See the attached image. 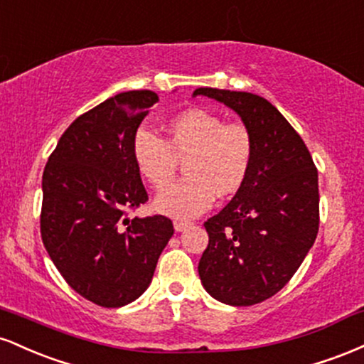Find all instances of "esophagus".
I'll return each instance as SVG.
<instances>
[{
	"mask_svg": "<svg viewBox=\"0 0 364 364\" xmlns=\"http://www.w3.org/2000/svg\"><path fill=\"white\" fill-rule=\"evenodd\" d=\"M174 229L176 231H185V229L188 228V223H185V220H174Z\"/></svg>",
	"mask_w": 364,
	"mask_h": 364,
	"instance_id": "1",
	"label": "esophagus"
}]
</instances>
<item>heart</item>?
I'll return each mask as SVG.
<instances>
[{"instance_id": "1", "label": "heart", "mask_w": 364, "mask_h": 364, "mask_svg": "<svg viewBox=\"0 0 364 364\" xmlns=\"http://www.w3.org/2000/svg\"><path fill=\"white\" fill-rule=\"evenodd\" d=\"M132 154L140 174L164 190L185 161L186 178L156 200V208L176 219H193L214 203L215 195H235L245 185L255 159V136L245 121H225L214 111L193 107L166 123V139L136 129Z\"/></svg>"}]
</instances>
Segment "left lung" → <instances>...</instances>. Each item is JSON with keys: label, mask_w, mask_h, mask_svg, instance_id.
I'll return each mask as SVG.
<instances>
[{"label": "left lung", "mask_w": 364, "mask_h": 364, "mask_svg": "<svg viewBox=\"0 0 364 364\" xmlns=\"http://www.w3.org/2000/svg\"><path fill=\"white\" fill-rule=\"evenodd\" d=\"M252 128L255 159L245 185L207 219L208 245L198 274L208 294L231 306L272 298L291 281L320 224L318 171L287 119L260 95L202 87Z\"/></svg>", "instance_id": "obj_1"}]
</instances>
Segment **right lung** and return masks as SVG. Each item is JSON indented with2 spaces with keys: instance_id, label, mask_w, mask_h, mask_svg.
Listing matches in <instances>:
<instances>
[{
  "instance_id": "obj_1",
  "label": "right lung",
  "mask_w": 364,
  "mask_h": 364,
  "mask_svg": "<svg viewBox=\"0 0 364 364\" xmlns=\"http://www.w3.org/2000/svg\"><path fill=\"white\" fill-rule=\"evenodd\" d=\"M157 101L152 90H129L83 112L44 168L43 243L66 284L104 308L147 289L174 232L166 215L129 217L149 200L132 140Z\"/></svg>"
}]
</instances>
